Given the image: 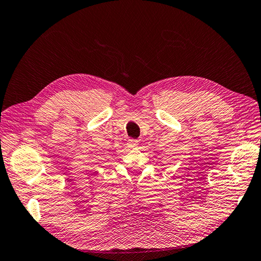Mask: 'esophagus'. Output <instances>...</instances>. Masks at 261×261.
Segmentation results:
<instances>
[{"label": "esophagus", "instance_id": "34e87169", "mask_svg": "<svg viewBox=\"0 0 261 261\" xmlns=\"http://www.w3.org/2000/svg\"><path fill=\"white\" fill-rule=\"evenodd\" d=\"M127 144H128L129 147H136L137 145H139V141L134 140V139H129L128 142H127Z\"/></svg>", "mask_w": 261, "mask_h": 261}]
</instances>
